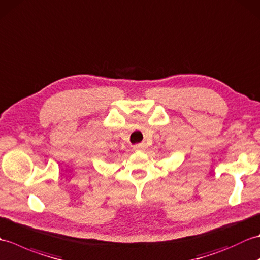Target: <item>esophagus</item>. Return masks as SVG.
<instances>
[{"label": "esophagus", "mask_w": 260, "mask_h": 260, "mask_svg": "<svg viewBox=\"0 0 260 260\" xmlns=\"http://www.w3.org/2000/svg\"><path fill=\"white\" fill-rule=\"evenodd\" d=\"M145 144L144 143H141V144H136V145H134V150L135 151H143V150H145Z\"/></svg>", "instance_id": "34e87169"}]
</instances>
